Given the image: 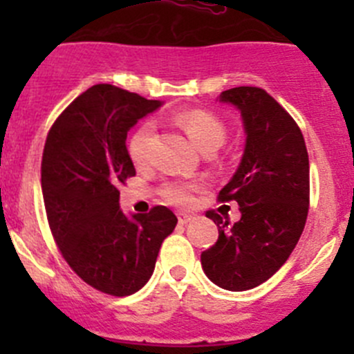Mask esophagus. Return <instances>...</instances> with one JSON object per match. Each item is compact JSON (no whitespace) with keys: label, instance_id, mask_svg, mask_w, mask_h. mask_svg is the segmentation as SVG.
<instances>
[{"label":"esophagus","instance_id":"obj_1","mask_svg":"<svg viewBox=\"0 0 354 354\" xmlns=\"http://www.w3.org/2000/svg\"><path fill=\"white\" fill-rule=\"evenodd\" d=\"M192 219H194V216H192V214H183V212L178 214V223L180 224H188Z\"/></svg>","mask_w":354,"mask_h":354}]
</instances>
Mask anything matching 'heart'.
Here are the masks:
<instances>
[{
  "label": "heart",
  "mask_w": 354,
  "mask_h": 354,
  "mask_svg": "<svg viewBox=\"0 0 354 354\" xmlns=\"http://www.w3.org/2000/svg\"><path fill=\"white\" fill-rule=\"evenodd\" d=\"M176 123L187 131L190 140L205 154L217 151L226 140V127L216 114L205 109L183 111L176 116ZM152 127L142 124L128 140V154L137 167H144L151 159ZM200 188L195 181H167L160 187V197L173 205L187 207L194 200V192Z\"/></svg>",
  "instance_id": "heart-1"
}]
</instances>
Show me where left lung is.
<instances>
[{
    "mask_svg": "<svg viewBox=\"0 0 354 354\" xmlns=\"http://www.w3.org/2000/svg\"><path fill=\"white\" fill-rule=\"evenodd\" d=\"M241 111L246 145L240 167L219 192V202L240 205L241 219L207 210L219 238L202 252V269L214 284L246 291L283 267L305 230L310 205V164L301 130L272 95L260 87L221 94Z\"/></svg>",
    "mask_w": 354,
    "mask_h": 354,
    "instance_id": "1",
    "label": "left lung"
}]
</instances>
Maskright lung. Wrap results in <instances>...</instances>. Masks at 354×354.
Wrapping results in <instances>:
<instances>
[{
  "label": "right lung",
  "mask_w": 354,
  "mask_h": 354,
  "mask_svg": "<svg viewBox=\"0 0 354 354\" xmlns=\"http://www.w3.org/2000/svg\"><path fill=\"white\" fill-rule=\"evenodd\" d=\"M160 106L135 92L99 84L56 118L44 144L41 183L53 238L84 283L111 296L144 288L176 216L156 205L128 219L120 185L135 176L128 130Z\"/></svg>",
  "instance_id": "obj_1"
}]
</instances>
